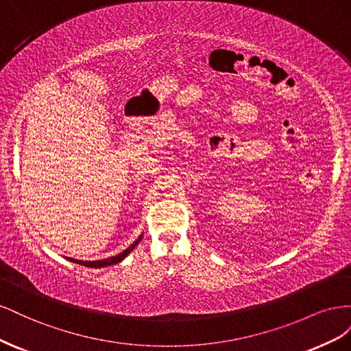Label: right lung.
<instances>
[{
  "label": "right lung",
  "mask_w": 351,
  "mask_h": 351,
  "mask_svg": "<svg viewBox=\"0 0 351 351\" xmlns=\"http://www.w3.org/2000/svg\"><path fill=\"white\" fill-rule=\"evenodd\" d=\"M142 240V236H139V239H137L132 246H129L127 247L125 250H123L121 253H119L117 254V256H111V258H108V259H102V261H79V259H70L69 258V261H71V262H74V263H79V265H83V267H88V268H105V267H111V265H115V263H119V262H121L127 254H129L137 244H139V241Z\"/></svg>",
  "instance_id": "right-lung-1"
}]
</instances>
